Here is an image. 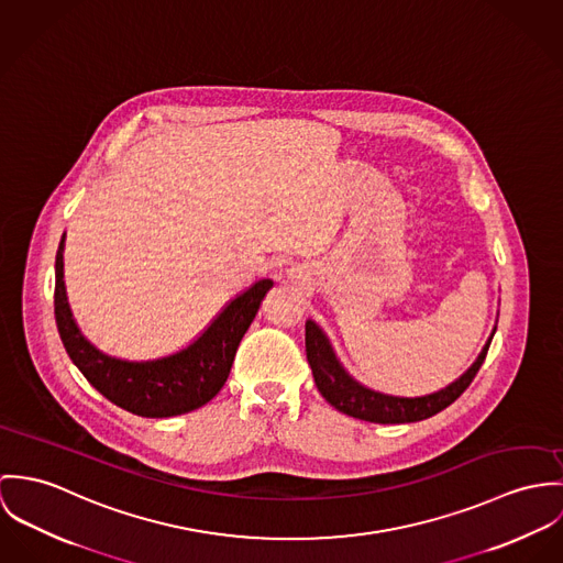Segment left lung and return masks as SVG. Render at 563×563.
<instances>
[{
	"label": "left lung",
	"instance_id": "1",
	"mask_svg": "<svg viewBox=\"0 0 563 563\" xmlns=\"http://www.w3.org/2000/svg\"><path fill=\"white\" fill-rule=\"evenodd\" d=\"M495 332H497V325L493 328L475 363L464 374L437 393L419 395V397L388 395L361 384L341 365L328 334L312 319H307V358L311 365L317 390L339 412L361 421H369V423H415V421L434 417L437 412L451 406L468 388V384L484 365V358L488 354Z\"/></svg>",
	"mask_w": 563,
	"mask_h": 563
}]
</instances>
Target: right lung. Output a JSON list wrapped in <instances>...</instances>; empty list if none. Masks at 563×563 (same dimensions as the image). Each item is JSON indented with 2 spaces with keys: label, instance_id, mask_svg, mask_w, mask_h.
I'll return each mask as SVG.
<instances>
[{
  "label": "right lung",
  "instance_id": "obj_1",
  "mask_svg": "<svg viewBox=\"0 0 563 563\" xmlns=\"http://www.w3.org/2000/svg\"><path fill=\"white\" fill-rule=\"evenodd\" d=\"M64 238L66 233L56 254L54 312L73 365L103 397L137 417L168 419L211 401L231 374L240 341L274 283L269 278L252 283L184 350L153 361H126L101 352L79 330L64 287Z\"/></svg>",
  "mask_w": 563,
  "mask_h": 563
}]
</instances>
